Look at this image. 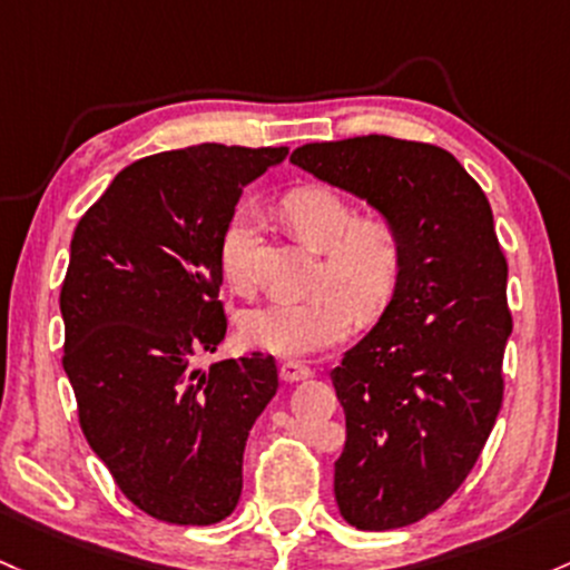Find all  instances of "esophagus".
<instances>
[{
	"label": "esophagus",
	"instance_id": "34e87169",
	"mask_svg": "<svg viewBox=\"0 0 570 570\" xmlns=\"http://www.w3.org/2000/svg\"><path fill=\"white\" fill-rule=\"evenodd\" d=\"M311 367L305 365V362H297V360H286L281 362V379L286 381V384H295V381H303L311 376Z\"/></svg>",
	"mask_w": 570,
	"mask_h": 570
}]
</instances>
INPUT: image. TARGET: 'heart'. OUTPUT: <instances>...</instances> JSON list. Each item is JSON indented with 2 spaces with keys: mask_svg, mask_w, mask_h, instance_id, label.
Here are the masks:
<instances>
[{
  "mask_svg": "<svg viewBox=\"0 0 570 570\" xmlns=\"http://www.w3.org/2000/svg\"><path fill=\"white\" fill-rule=\"evenodd\" d=\"M286 227L305 246L322 252L316 295L308 299H271L240 316L248 346L278 356L314 354L341 343L356 316L371 322L390 308L405 271V240L386 214L356 216L354 205L330 186H299L281 199ZM256 218L240 205L218 240V267L233 292H248Z\"/></svg>",
  "mask_w": 570,
  "mask_h": 570,
  "instance_id": "b5f03b06",
  "label": "heart"
}]
</instances>
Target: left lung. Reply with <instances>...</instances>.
Masks as SVG:
<instances>
[{
  "label": "left lung",
  "mask_w": 570,
  "mask_h": 570,
  "mask_svg": "<svg viewBox=\"0 0 570 570\" xmlns=\"http://www.w3.org/2000/svg\"><path fill=\"white\" fill-rule=\"evenodd\" d=\"M292 161L403 233L395 299L330 379L346 414L337 509L360 530L405 528L460 490L503 403L509 265L492 208L430 142L362 135L299 146Z\"/></svg>",
  "instance_id": "obj_1"
}]
</instances>
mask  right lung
Masks as SVG:
<instances>
[{"instance_id":"1","label":"right lung","mask_w":570,"mask_h":570,"mask_svg":"<svg viewBox=\"0 0 570 570\" xmlns=\"http://www.w3.org/2000/svg\"><path fill=\"white\" fill-rule=\"evenodd\" d=\"M289 148L203 146L137 159L78 222L61 284L65 371L118 490L170 524L235 511L243 449L278 390L271 354L194 367L227 335L218 240L243 186Z\"/></svg>"}]
</instances>
